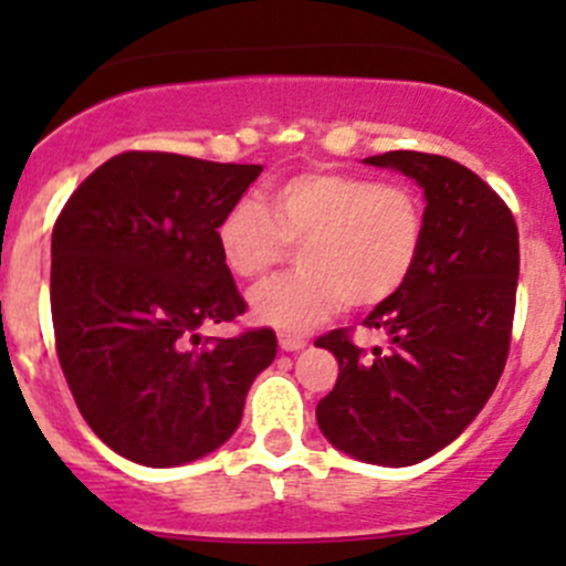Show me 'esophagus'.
<instances>
[{"instance_id":"1","label":"esophagus","mask_w":566,"mask_h":566,"mask_svg":"<svg viewBox=\"0 0 566 566\" xmlns=\"http://www.w3.org/2000/svg\"><path fill=\"white\" fill-rule=\"evenodd\" d=\"M279 345H282V350L293 353V350H301V347H306V339H304V336L279 334Z\"/></svg>"}]
</instances>
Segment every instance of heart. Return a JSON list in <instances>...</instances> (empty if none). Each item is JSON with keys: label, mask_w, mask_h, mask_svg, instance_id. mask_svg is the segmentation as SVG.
<instances>
[{"label": "heart", "mask_w": 566, "mask_h": 566, "mask_svg": "<svg viewBox=\"0 0 566 566\" xmlns=\"http://www.w3.org/2000/svg\"><path fill=\"white\" fill-rule=\"evenodd\" d=\"M216 243L238 279H262L298 247V271L249 295L260 323L298 334L342 301L373 310L394 298L421 256L424 208L405 182L310 169L271 182L265 205L232 202L216 224Z\"/></svg>", "instance_id": "1"}]
</instances>
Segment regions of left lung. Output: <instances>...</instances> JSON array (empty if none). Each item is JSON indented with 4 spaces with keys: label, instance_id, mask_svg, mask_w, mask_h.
I'll list each match as a JSON object with an SVG mask.
<instances>
[{
    "label": "left lung",
    "instance_id": "8db88e82",
    "mask_svg": "<svg viewBox=\"0 0 566 566\" xmlns=\"http://www.w3.org/2000/svg\"><path fill=\"white\" fill-rule=\"evenodd\" d=\"M424 188V247L413 276L364 328L386 336L367 353L353 328L315 342L339 361L317 424L342 452L375 465H413L476 419L504 373L515 319L521 241L504 199L476 172L436 153L369 156Z\"/></svg>",
    "mask_w": 566,
    "mask_h": 566
}]
</instances>
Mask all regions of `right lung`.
Returning a JSON list of instances; mask_svg holds the SVG:
<instances>
[{"label":"right lung","instance_id":"add662e5","mask_svg":"<svg viewBox=\"0 0 566 566\" xmlns=\"http://www.w3.org/2000/svg\"><path fill=\"white\" fill-rule=\"evenodd\" d=\"M256 164L128 150L101 164L51 232V319L84 421L123 458L182 465L238 430L251 380L276 356L271 328L199 342L247 312L216 224Z\"/></svg>","mask_w":566,"mask_h":566}]
</instances>
